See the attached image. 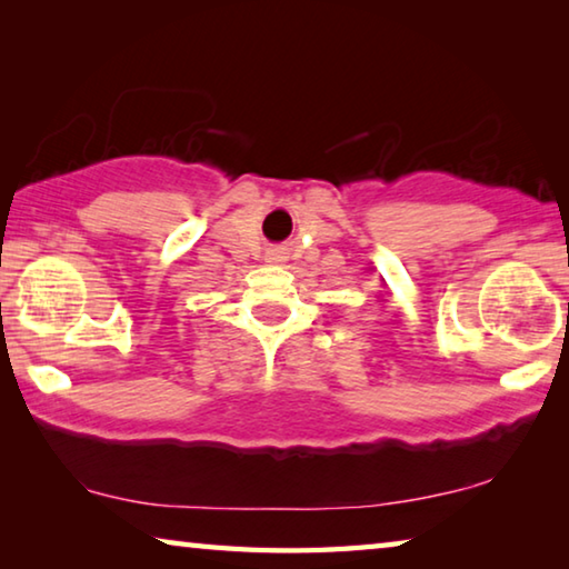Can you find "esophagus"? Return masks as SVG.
Segmentation results:
<instances>
[{"instance_id":"1","label":"esophagus","mask_w":569,"mask_h":569,"mask_svg":"<svg viewBox=\"0 0 569 569\" xmlns=\"http://www.w3.org/2000/svg\"><path fill=\"white\" fill-rule=\"evenodd\" d=\"M273 258H278V250H273Z\"/></svg>"}]
</instances>
